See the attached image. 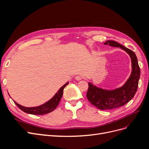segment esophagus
Returning a JSON list of instances; mask_svg holds the SVG:
<instances>
[{"label":"esophagus","mask_w":149,"mask_h":149,"mask_svg":"<svg viewBox=\"0 0 149 149\" xmlns=\"http://www.w3.org/2000/svg\"><path fill=\"white\" fill-rule=\"evenodd\" d=\"M75 79L77 81H80V80H81L82 79V76H81V75H77V76H76L75 77Z\"/></svg>","instance_id":"1"}]
</instances>
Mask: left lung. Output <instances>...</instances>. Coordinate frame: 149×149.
Wrapping results in <instances>:
<instances>
[{"label": "left lung", "mask_w": 149, "mask_h": 149, "mask_svg": "<svg viewBox=\"0 0 149 149\" xmlns=\"http://www.w3.org/2000/svg\"><path fill=\"white\" fill-rule=\"evenodd\" d=\"M104 45L120 47L128 53L132 59V73L125 84L121 88L114 90H105L88 83L87 97L89 102L100 110H111L122 107L134 97L138 87L140 68L136 56L131 49L114 40H107Z\"/></svg>", "instance_id": "1"}]
</instances>
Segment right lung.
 Returning a JSON list of instances; mask_svg holds the SVG:
<instances>
[{
    "label": "right lung",
    "instance_id": "add662e5",
    "mask_svg": "<svg viewBox=\"0 0 149 149\" xmlns=\"http://www.w3.org/2000/svg\"><path fill=\"white\" fill-rule=\"evenodd\" d=\"M68 82L65 84L63 85L62 87H61V88L58 91L56 95L51 99L50 100L48 101L47 102L45 103L44 104L39 106V107H25L24 106L20 105L15 102V104L17 106V107L23 111L28 113V114H31L34 115H42L47 114L48 113H50L53 111L56 107H58V105L61 100V97L63 95V88L65 87L68 85Z\"/></svg>",
    "mask_w": 149,
    "mask_h": 149
}]
</instances>
